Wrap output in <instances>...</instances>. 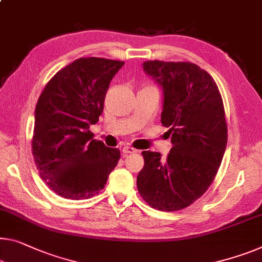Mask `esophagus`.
<instances>
[{
  "label": "esophagus",
  "mask_w": 262,
  "mask_h": 262,
  "mask_svg": "<svg viewBox=\"0 0 262 262\" xmlns=\"http://www.w3.org/2000/svg\"><path fill=\"white\" fill-rule=\"evenodd\" d=\"M138 150H136V148L131 147V146H125L123 147V154L124 155H128V154H136V152Z\"/></svg>",
  "instance_id": "esophagus-1"
}]
</instances>
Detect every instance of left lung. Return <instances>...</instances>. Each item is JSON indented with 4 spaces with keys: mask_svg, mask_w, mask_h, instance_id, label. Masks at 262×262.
Listing matches in <instances>:
<instances>
[{
    "mask_svg": "<svg viewBox=\"0 0 262 262\" xmlns=\"http://www.w3.org/2000/svg\"><path fill=\"white\" fill-rule=\"evenodd\" d=\"M143 68L163 86L162 124L172 148L166 159L143 151L137 187L156 210L179 211L207 191L219 170L227 144L223 98L212 76L194 63L146 61Z\"/></svg>",
    "mask_w": 262,
    "mask_h": 262,
    "instance_id": "1",
    "label": "left lung"
}]
</instances>
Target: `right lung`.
<instances>
[{
    "label": "right lung",
    "instance_id": "right-lung-1",
    "mask_svg": "<svg viewBox=\"0 0 262 262\" xmlns=\"http://www.w3.org/2000/svg\"><path fill=\"white\" fill-rule=\"evenodd\" d=\"M122 61L84 57L56 72L35 108L33 156L51 191L66 199L98 194L118 164L120 151L94 139L111 79Z\"/></svg>",
    "mask_w": 262,
    "mask_h": 262
}]
</instances>
